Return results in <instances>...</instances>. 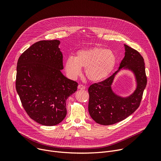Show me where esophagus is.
Listing matches in <instances>:
<instances>
[{"label": "esophagus", "instance_id": "1", "mask_svg": "<svg viewBox=\"0 0 161 161\" xmlns=\"http://www.w3.org/2000/svg\"><path fill=\"white\" fill-rule=\"evenodd\" d=\"M78 88L79 89H86V86L83 85V84H79L78 86Z\"/></svg>", "mask_w": 161, "mask_h": 161}]
</instances>
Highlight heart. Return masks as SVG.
Wrapping results in <instances>:
<instances>
[{"mask_svg":"<svg viewBox=\"0 0 161 161\" xmlns=\"http://www.w3.org/2000/svg\"><path fill=\"white\" fill-rule=\"evenodd\" d=\"M115 61V55L111 50L92 47L79 51L75 57L67 58L65 69L68 74L74 78L81 74V68H83L89 80L99 81L110 74Z\"/></svg>","mask_w":161,"mask_h":161,"instance_id":"1","label":"heart"}]
</instances>
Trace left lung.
Instances as JSON below:
<instances>
[{"label":"left lung","instance_id":"obj_1","mask_svg":"<svg viewBox=\"0 0 161 161\" xmlns=\"http://www.w3.org/2000/svg\"><path fill=\"white\" fill-rule=\"evenodd\" d=\"M125 46V57L119 69L128 68L134 72L137 80V88L127 98L115 95L111 85L117 72L108 78L92 83L88 89L89 100V112L96 123L103 125H110L120 122L133 114L140 106L143 91L147 85L145 63L143 57L127 45Z\"/></svg>","mask_w":161,"mask_h":161}]
</instances>
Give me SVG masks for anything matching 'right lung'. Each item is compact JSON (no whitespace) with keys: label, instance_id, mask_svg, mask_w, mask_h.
Listing matches in <instances>:
<instances>
[{"label":"right lung","instance_id":"add662e5","mask_svg":"<svg viewBox=\"0 0 161 161\" xmlns=\"http://www.w3.org/2000/svg\"><path fill=\"white\" fill-rule=\"evenodd\" d=\"M60 41L41 40L20 55L15 88L28 115L46 126L60 123L66 117V101L77 91L78 83L66 78Z\"/></svg>","mask_w":161,"mask_h":161}]
</instances>
